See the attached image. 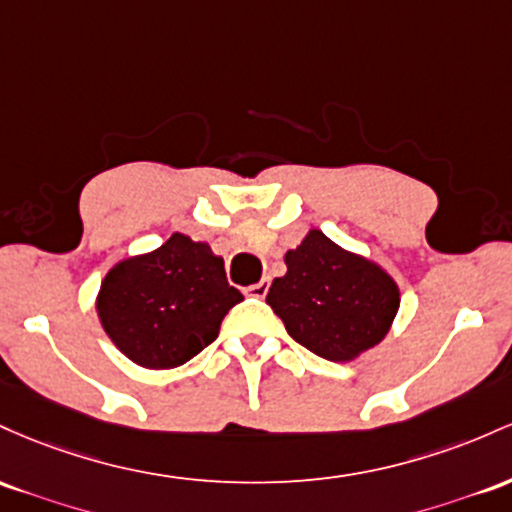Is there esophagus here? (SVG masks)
Returning <instances> with one entry per match:
<instances>
[{
  "mask_svg": "<svg viewBox=\"0 0 512 512\" xmlns=\"http://www.w3.org/2000/svg\"><path fill=\"white\" fill-rule=\"evenodd\" d=\"M268 287H271V283H268V280H261V283H256V285H249V287H246V295L258 297V300H261V297H266V295H268Z\"/></svg>",
  "mask_w": 512,
  "mask_h": 512,
  "instance_id": "1",
  "label": "esophagus"
}]
</instances>
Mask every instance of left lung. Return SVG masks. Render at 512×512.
Instances as JSON below:
<instances>
[{
	"instance_id": "1",
	"label": "left lung",
	"mask_w": 512,
	"mask_h": 512,
	"mask_svg": "<svg viewBox=\"0 0 512 512\" xmlns=\"http://www.w3.org/2000/svg\"><path fill=\"white\" fill-rule=\"evenodd\" d=\"M266 302L287 333L319 358L350 363L382 343L399 312L396 280L377 261L343 249L321 229H309L285 254Z\"/></svg>"
}]
</instances>
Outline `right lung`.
I'll return each instance as SVG.
<instances>
[{"mask_svg": "<svg viewBox=\"0 0 512 512\" xmlns=\"http://www.w3.org/2000/svg\"><path fill=\"white\" fill-rule=\"evenodd\" d=\"M241 300L227 283L222 256L174 232L147 254L120 258L101 280L96 314L125 358L147 370H171L208 348Z\"/></svg>", "mask_w": 512, "mask_h": 512, "instance_id": "add662e5", "label": "right lung"}]
</instances>
